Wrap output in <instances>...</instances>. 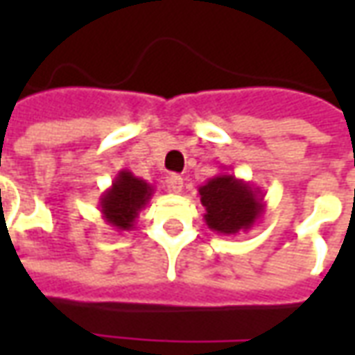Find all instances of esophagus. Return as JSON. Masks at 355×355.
<instances>
[{
    "label": "esophagus",
    "instance_id": "34e87169",
    "mask_svg": "<svg viewBox=\"0 0 355 355\" xmlns=\"http://www.w3.org/2000/svg\"><path fill=\"white\" fill-rule=\"evenodd\" d=\"M167 188H169V192L180 193L182 192V188H184V180L180 177H177V175H173V177H169V180H167Z\"/></svg>",
    "mask_w": 355,
    "mask_h": 355
}]
</instances>
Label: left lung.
<instances>
[{
    "instance_id": "8db88e82",
    "label": "left lung",
    "mask_w": 355,
    "mask_h": 355,
    "mask_svg": "<svg viewBox=\"0 0 355 355\" xmlns=\"http://www.w3.org/2000/svg\"><path fill=\"white\" fill-rule=\"evenodd\" d=\"M201 205L205 207V223L216 234L236 236L249 232L264 213V196L259 188L220 173L198 188Z\"/></svg>"
}]
</instances>
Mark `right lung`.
<instances>
[{
	"label": "right lung",
	"instance_id": "1",
	"mask_svg": "<svg viewBox=\"0 0 355 355\" xmlns=\"http://www.w3.org/2000/svg\"><path fill=\"white\" fill-rule=\"evenodd\" d=\"M152 193L154 186L135 177L131 171L121 169L98 201L104 223L117 232L132 230L139 213L146 207Z\"/></svg>",
	"mask_w": 355,
	"mask_h": 355
}]
</instances>
